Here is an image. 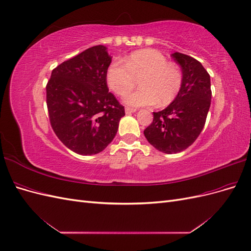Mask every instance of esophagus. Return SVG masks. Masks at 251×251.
I'll list each match as a JSON object with an SVG mask.
<instances>
[{
    "label": "esophagus",
    "mask_w": 251,
    "mask_h": 251,
    "mask_svg": "<svg viewBox=\"0 0 251 251\" xmlns=\"http://www.w3.org/2000/svg\"><path fill=\"white\" fill-rule=\"evenodd\" d=\"M137 110L136 109H133V108H126V114H130V113H134V112H136Z\"/></svg>",
    "instance_id": "34e87169"
}]
</instances>
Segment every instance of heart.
Wrapping results in <instances>:
<instances>
[{"mask_svg":"<svg viewBox=\"0 0 251 251\" xmlns=\"http://www.w3.org/2000/svg\"><path fill=\"white\" fill-rule=\"evenodd\" d=\"M137 78L141 89L125 98L131 107H149L158 102L168 105L176 100L183 82L180 68L155 49L134 51L124 58V64L115 60L108 67L107 83L119 96L130 93Z\"/></svg>","mask_w":251,"mask_h":251,"instance_id":"b5f03b06","label":"heart"}]
</instances>
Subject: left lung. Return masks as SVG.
Segmentation results:
<instances>
[{
    "label": "left lung",
    "mask_w": 251,
    "mask_h": 251,
    "mask_svg": "<svg viewBox=\"0 0 251 251\" xmlns=\"http://www.w3.org/2000/svg\"><path fill=\"white\" fill-rule=\"evenodd\" d=\"M172 56L182 69L181 90L168 108L153 113V123L143 131L151 146L165 154L184 151L198 138L211 100L210 76L202 64L180 52Z\"/></svg>",
    "instance_id": "obj_1"
}]
</instances>
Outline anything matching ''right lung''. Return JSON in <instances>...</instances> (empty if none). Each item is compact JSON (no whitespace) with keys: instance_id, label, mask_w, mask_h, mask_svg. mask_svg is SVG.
Here are the masks:
<instances>
[{"instance_id":"right-lung-1","label":"right lung","mask_w":251,"mask_h":251,"mask_svg":"<svg viewBox=\"0 0 251 251\" xmlns=\"http://www.w3.org/2000/svg\"><path fill=\"white\" fill-rule=\"evenodd\" d=\"M112 62L102 45L82 51L52 70L46 86L51 126L79 155L100 153L115 137L125 107L109 92Z\"/></svg>"}]
</instances>
